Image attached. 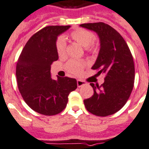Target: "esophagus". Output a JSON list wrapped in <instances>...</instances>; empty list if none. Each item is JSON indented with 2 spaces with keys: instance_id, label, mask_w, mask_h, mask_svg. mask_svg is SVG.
<instances>
[{
  "instance_id": "esophagus-1",
  "label": "esophagus",
  "mask_w": 149,
  "mask_h": 149,
  "mask_svg": "<svg viewBox=\"0 0 149 149\" xmlns=\"http://www.w3.org/2000/svg\"><path fill=\"white\" fill-rule=\"evenodd\" d=\"M86 85V82H85V81H82V80H79V79L77 80V86H78L79 88L82 87V86H83V85Z\"/></svg>"
}]
</instances>
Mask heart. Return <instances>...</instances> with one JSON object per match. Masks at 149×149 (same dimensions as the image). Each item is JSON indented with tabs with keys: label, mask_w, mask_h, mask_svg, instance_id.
<instances>
[{
	"label": "heart",
	"mask_w": 149,
	"mask_h": 149,
	"mask_svg": "<svg viewBox=\"0 0 149 149\" xmlns=\"http://www.w3.org/2000/svg\"><path fill=\"white\" fill-rule=\"evenodd\" d=\"M70 37L73 40L85 47V49L89 53H96L98 50V46L94 42V33L90 31L83 28H79L70 33ZM55 47L58 55L63 57L67 52V42L64 37H58L55 42ZM86 66V62L84 61L70 60L65 65L67 72L73 75H79L82 73L84 67Z\"/></svg>",
	"instance_id": "heart-1"
}]
</instances>
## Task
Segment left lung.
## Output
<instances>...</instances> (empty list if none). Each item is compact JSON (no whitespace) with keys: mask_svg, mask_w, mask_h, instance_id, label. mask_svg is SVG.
Instances as JSON below:
<instances>
[{"mask_svg":"<svg viewBox=\"0 0 149 149\" xmlns=\"http://www.w3.org/2000/svg\"><path fill=\"white\" fill-rule=\"evenodd\" d=\"M80 26L94 31L100 40V49L91 69L105 74L102 85L90 83L94 94L84 100L85 108L97 116H110L119 111L134 88L135 67L128 46L121 35L103 22L85 23Z\"/></svg>","mask_w":149,"mask_h":149,"instance_id":"left-lung-1","label":"left lung"}]
</instances>
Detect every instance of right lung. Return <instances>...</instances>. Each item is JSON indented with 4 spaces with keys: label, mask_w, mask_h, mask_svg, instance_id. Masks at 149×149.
I'll use <instances>...</instances> for the list:
<instances>
[{
    "label": "right lung",
    "mask_w": 149,
    "mask_h": 149,
    "mask_svg": "<svg viewBox=\"0 0 149 149\" xmlns=\"http://www.w3.org/2000/svg\"><path fill=\"white\" fill-rule=\"evenodd\" d=\"M70 25H49L28 40L18 59L16 79L24 102L33 110L45 116H55L65 109L68 95L77 88L76 79L51 78V64L58 59L55 42Z\"/></svg>",
    "instance_id": "right-lung-1"
}]
</instances>
